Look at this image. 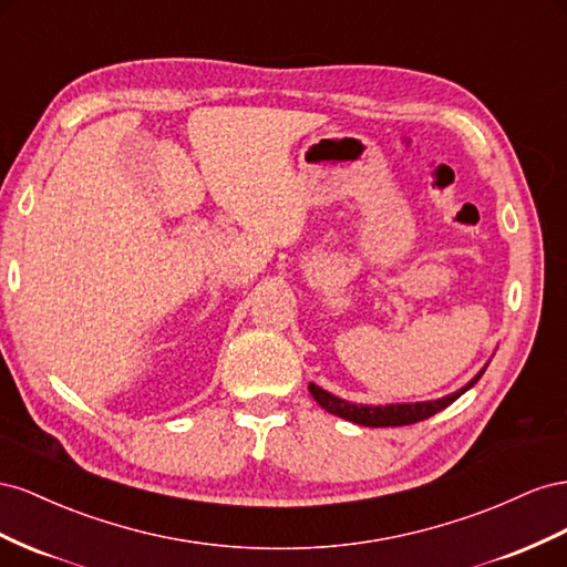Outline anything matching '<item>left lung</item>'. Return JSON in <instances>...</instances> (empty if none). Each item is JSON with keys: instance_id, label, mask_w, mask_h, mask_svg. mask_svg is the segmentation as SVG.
Here are the masks:
<instances>
[{"instance_id": "8db88e82", "label": "left lung", "mask_w": 567, "mask_h": 567, "mask_svg": "<svg viewBox=\"0 0 567 567\" xmlns=\"http://www.w3.org/2000/svg\"><path fill=\"white\" fill-rule=\"evenodd\" d=\"M484 370H487V365H484L480 373L471 382H467L465 386H461L458 392L449 394V396H442V399H434V401L386 403V406H365V403H351V401L339 399V396L326 392V390H322V386H318L313 382L309 384V392L313 394V399L328 413L344 417V420H349V423L365 425V427H401V425L420 423V420H425V417H430L434 413L444 411L446 406H451V403H454L461 394H465L467 390H471V386H475V382L484 375Z\"/></svg>"}]
</instances>
